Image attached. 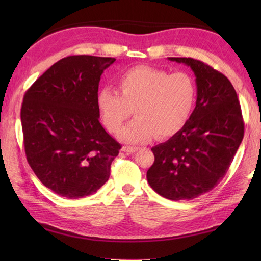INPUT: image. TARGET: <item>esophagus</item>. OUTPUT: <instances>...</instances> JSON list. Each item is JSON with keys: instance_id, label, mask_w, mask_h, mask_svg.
<instances>
[{"instance_id": "1", "label": "esophagus", "mask_w": 261, "mask_h": 261, "mask_svg": "<svg viewBox=\"0 0 261 261\" xmlns=\"http://www.w3.org/2000/svg\"><path fill=\"white\" fill-rule=\"evenodd\" d=\"M139 149L138 146H123L122 147V151L123 152H126V153H135Z\"/></svg>"}]
</instances>
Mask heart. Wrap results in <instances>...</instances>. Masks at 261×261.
Here are the masks:
<instances>
[{"label":"heart","instance_id":"heart-1","mask_svg":"<svg viewBox=\"0 0 261 261\" xmlns=\"http://www.w3.org/2000/svg\"><path fill=\"white\" fill-rule=\"evenodd\" d=\"M117 92L102 88L96 105L103 125L116 134L131 116L136 118L121 132L130 144L146 143L174 136L187 124L196 106L198 90L191 74L184 71L139 65L123 72L116 81Z\"/></svg>","mask_w":261,"mask_h":261}]
</instances>
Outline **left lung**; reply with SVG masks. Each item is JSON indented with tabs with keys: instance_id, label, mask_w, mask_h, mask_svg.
<instances>
[{
	"instance_id": "1",
	"label": "left lung",
	"mask_w": 261,
	"mask_h": 261,
	"mask_svg": "<svg viewBox=\"0 0 261 261\" xmlns=\"http://www.w3.org/2000/svg\"><path fill=\"white\" fill-rule=\"evenodd\" d=\"M189 65L197 83L196 108L187 124L152 148L148 184L170 200H190L211 191L224 177L244 136L236 91L211 65L191 57H169Z\"/></svg>"
}]
</instances>
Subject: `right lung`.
I'll use <instances>...</instances> for the list:
<instances>
[{"mask_svg":"<svg viewBox=\"0 0 261 261\" xmlns=\"http://www.w3.org/2000/svg\"><path fill=\"white\" fill-rule=\"evenodd\" d=\"M113 57L68 56L56 62L24 95L20 120L29 165L59 196L77 199L107 182L121 144L99 122L103 70Z\"/></svg>","mask_w":261,"mask_h":261,"instance_id":"1","label":"right lung"}]
</instances>
